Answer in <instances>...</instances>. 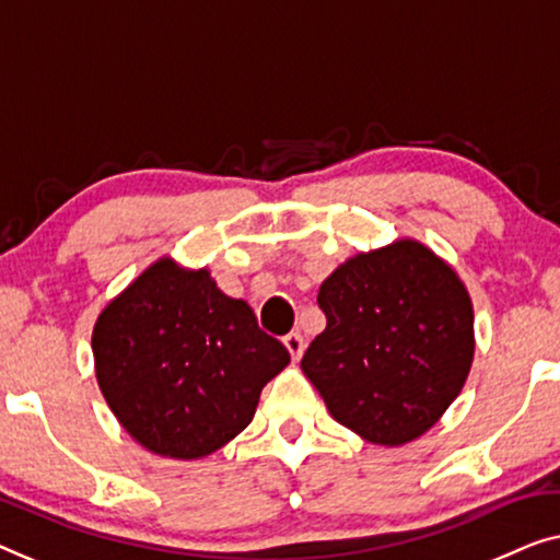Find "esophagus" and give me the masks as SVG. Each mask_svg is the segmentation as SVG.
<instances>
[{
	"label": "esophagus",
	"instance_id": "obj_1",
	"mask_svg": "<svg viewBox=\"0 0 560 560\" xmlns=\"http://www.w3.org/2000/svg\"><path fill=\"white\" fill-rule=\"evenodd\" d=\"M282 343H285L288 353L293 355V361H298L300 355H303V351H305V340H303V336H300V334H288L285 338H282Z\"/></svg>",
	"mask_w": 560,
	"mask_h": 560
}]
</instances>
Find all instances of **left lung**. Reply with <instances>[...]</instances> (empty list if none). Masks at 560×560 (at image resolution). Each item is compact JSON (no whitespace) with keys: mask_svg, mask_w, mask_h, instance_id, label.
I'll use <instances>...</instances> for the list:
<instances>
[{"mask_svg":"<svg viewBox=\"0 0 560 560\" xmlns=\"http://www.w3.org/2000/svg\"><path fill=\"white\" fill-rule=\"evenodd\" d=\"M326 330L300 369L338 424L407 444L457 399L472 366V303L455 270L415 240L355 255L320 285Z\"/></svg>","mask_w":560,"mask_h":560,"instance_id":"1","label":"left lung"}]
</instances>
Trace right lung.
<instances>
[{
  "mask_svg": "<svg viewBox=\"0 0 560 560\" xmlns=\"http://www.w3.org/2000/svg\"><path fill=\"white\" fill-rule=\"evenodd\" d=\"M98 386L136 442L156 455H212L255 417L290 353L245 300L207 270L153 262L101 313L93 330Z\"/></svg>",
  "mask_w": 560,
  "mask_h": 560,
  "instance_id": "right-lung-1",
  "label": "right lung"
}]
</instances>
